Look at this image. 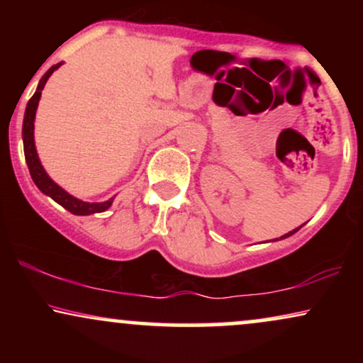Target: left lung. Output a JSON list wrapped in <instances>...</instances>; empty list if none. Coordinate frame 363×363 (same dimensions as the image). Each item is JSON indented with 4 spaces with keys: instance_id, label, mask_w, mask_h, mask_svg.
<instances>
[{
    "instance_id": "obj_1",
    "label": "left lung",
    "mask_w": 363,
    "mask_h": 363,
    "mask_svg": "<svg viewBox=\"0 0 363 363\" xmlns=\"http://www.w3.org/2000/svg\"><path fill=\"white\" fill-rule=\"evenodd\" d=\"M301 227H302V225H301ZM301 227H298V228H301ZM298 228H294V230H291V232H289V234H285V235H281V237H280V239H274V240H281V239H286V237H290V235H294V234H295V232H297V230H298Z\"/></svg>"
}]
</instances>
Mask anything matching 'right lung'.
I'll return each instance as SVG.
<instances>
[{"label":"right lung","instance_id":"1","mask_svg":"<svg viewBox=\"0 0 363 363\" xmlns=\"http://www.w3.org/2000/svg\"><path fill=\"white\" fill-rule=\"evenodd\" d=\"M62 65V62H57V65L51 66V68L45 72V74L40 78L39 85H37L35 94L32 95V99L27 104V109H25V116H23V128H22V138H23V152H25V160H27L28 170H30L32 181L35 182V186L39 187L40 191L49 198H52L54 201L60 203L62 208L69 211L73 215H94V213H102L106 211L107 208H111L114 198L107 199L104 203H86L82 201V199L74 198L69 193H66L61 186H57L56 182L52 181L51 177L48 176L43 164H40L39 155H37V148H35V140H34V121H35V112H37V106H39L40 95H43L44 85L45 82L49 80V77L56 72L57 68Z\"/></svg>","mask_w":363,"mask_h":363}]
</instances>
